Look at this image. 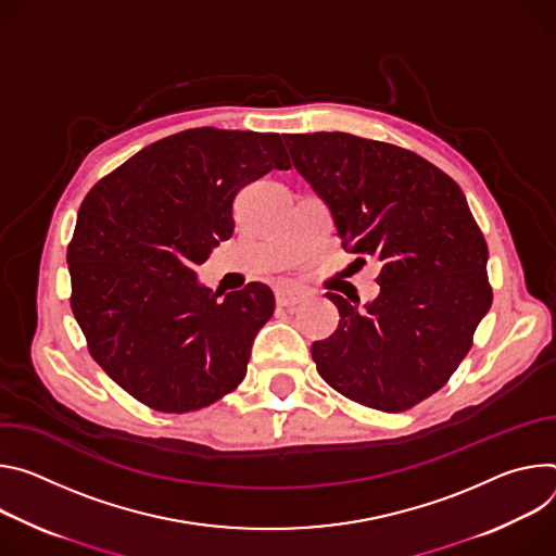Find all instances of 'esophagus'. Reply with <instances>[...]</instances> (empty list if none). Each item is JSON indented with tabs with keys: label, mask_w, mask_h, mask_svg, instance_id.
I'll return each instance as SVG.
<instances>
[{
	"label": "esophagus",
	"mask_w": 556,
	"mask_h": 556,
	"mask_svg": "<svg viewBox=\"0 0 556 556\" xmlns=\"http://www.w3.org/2000/svg\"><path fill=\"white\" fill-rule=\"evenodd\" d=\"M304 298H306V293L302 289H298V287H280V289H276V302L280 306H295Z\"/></svg>",
	"instance_id": "obj_1"
}]
</instances>
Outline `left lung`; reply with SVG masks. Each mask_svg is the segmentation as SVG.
Returning <instances> with one entry per match:
<instances>
[{"label":"left lung","mask_w":556,"mask_h":556,"mask_svg":"<svg viewBox=\"0 0 556 556\" xmlns=\"http://www.w3.org/2000/svg\"><path fill=\"white\" fill-rule=\"evenodd\" d=\"M285 143L355 265L380 269V295L364 309L327 293L340 323L312 346L318 374L362 406L408 410L451 380L490 309L485 238L459 185L406 148L349 132Z\"/></svg>","instance_id":"8db88e82"}]
</instances>
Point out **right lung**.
I'll list each match as a JSON object with an SVG mask.
<instances>
[{"label": "right lung", "instance_id": "add662e5", "mask_svg": "<svg viewBox=\"0 0 556 556\" xmlns=\"http://www.w3.org/2000/svg\"><path fill=\"white\" fill-rule=\"evenodd\" d=\"M285 137L194 128L165 137L86 194L68 244L71 306L88 351L141 404L190 413L231 393L274 316L263 282L220 293L194 267L233 233V199L289 169Z\"/></svg>", "mask_w": 556, "mask_h": 556}]
</instances>
